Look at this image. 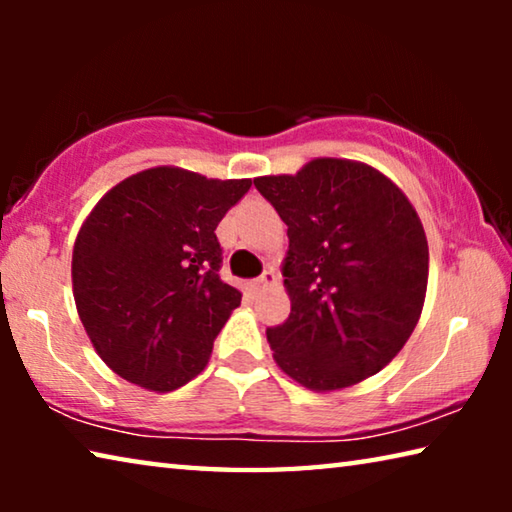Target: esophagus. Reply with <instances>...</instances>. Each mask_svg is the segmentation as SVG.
<instances>
[{"instance_id":"esophagus-1","label":"esophagus","mask_w":512,"mask_h":512,"mask_svg":"<svg viewBox=\"0 0 512 512\" xmlns=\"http://www.w3.org/2000/svg\"><path fill=\"white\" fill-rule=\"evenodd\" d=\"M273 284H277V275L273 268H268V271L262 273V277H257V280H253V289L255 291H264L268 287H273Z\"/></svg>"}]
</instances>
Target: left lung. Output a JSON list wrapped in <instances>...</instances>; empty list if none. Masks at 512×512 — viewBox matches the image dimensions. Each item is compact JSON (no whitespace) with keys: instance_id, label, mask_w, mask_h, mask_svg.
Returning <instances> with one entry per match:
<instances>
[{"instance_id":"obj_1","label":"left lung","mask_w":512,"mask_h":512,"mask_svg":"<svg viewBox=\"0 0 512 512\" xmlns=\"http://www.w3.org/2000/svg\"><path fill=\"white\" fill-rule=\"evenodd\" d=\"M255 187L289 225L282 262L291 314L268 327L284 375L341 391L388 366L418 325L429 280L422 221L366 162L314 158Z\"/></svg>"}]
</instances>
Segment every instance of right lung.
Listing matches in <instances>:
<instances>
[{
  "instance_id": "1",
  "label": "right lung",
  "mask_w": 512,
  "mask_h": 512,
  "mask_svg": "<svg viewBox=\"0 0 512 512\" xmlns=\"http://www.w3.org/2000/svg\"><path fill=\"white\" fill-rule=\"evenodd\" d=\"M253 185L151 167L85 216L72 250L79 318L103 363L155 393L205 370L241 291L219 275L216 225Z\"/></svg>"
}]
</instances>
